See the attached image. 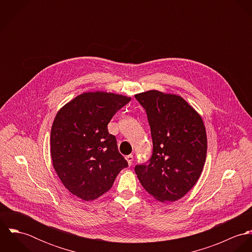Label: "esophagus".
<instances>
[{"mask_svg":"<svg viewBox=\"0 0 252 252\" xmlns=\"http://www.w3.org/2000/svg\"><path fill=\"white\" fill-rule=\"evenodd\" d=\"M125 158H126V160H127V162H128L129 165H131V164L133 163V160H134L133 155H128V156H126Z\"/></svg>","mask_w":252,"mask_h":252,"instance_id":"obj_1","label":"esophagus"}]
</instances>
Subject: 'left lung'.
I'll return each mask as SVG.
<instances>
[{
	"mask_svg": "<svg viewBox=\"0 0 252 252\" xmlns=\"http://www.w3.org/2000/svg\"><path fill=\"white\" fill-rule=\"evenodd\" d=\"M144 107L153 153L135 171L144 189L161 203L181 199L201 177L207 157L202 116L182 97L148 90L135 95Z\"/></svg>",
	"mask_w": 252,
	"mask_h": 252,
	"instance_id": "obj_1",
	"label": "left lung"
}]
</instances>
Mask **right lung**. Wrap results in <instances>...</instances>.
<instances>
[{
	"mask_svg": "<svg viewBox=\"0 0 252 252\" xmlns=\"http://www.w3.org/2000/svg\"><path fill=\"white\" fill-rule=\"evenodd\" d=\"M131 97L84 92L58 110L51 127L50 154L63 185L77 198L93 201L111 188L128 166L108 124Z\"/></svg>",
	"mask_w": 252,
	"mask_h": 252,
	"instance_id": "right-lung-1",
	"label": "right lung"
}]
</instances>
